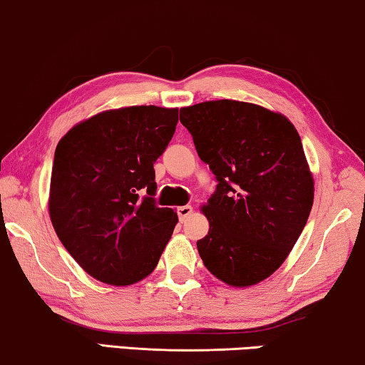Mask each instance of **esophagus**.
I'll list each match as a JSON object with an SVG mask.
<instances>
[{
	"mask_svg": "<svg viewBox=\"0 0 365 365\" xmlns=\"http://www.w3.org/2000/svg\"><path fill=\"white\" fill-rule=\"evenodd\" d=\"M177 213H178V217H180V221H187L188 217L192 216L193 208L190 205H185V206H180V208H177Z\"/></svg>",
	"mask_w": 365,
	"mask_h": 365,
	"instance_id": "34e87169",
	"label": "esophagus"
}]
</instances>
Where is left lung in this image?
Returning <instances> with one entry per match:
<instances>
[{"mask_svg": "<svg viewBox=\"0 0 365 365\" xmlns=\"http://www.w3.org/2000/svg\"><path fill=\"white\" fill-rule=\"evenodd\" d=\"M180 121L217 180L201 206L210 231L200 257L227 285L259 284L284 264L313 206L300 135L284 114L236 100L182 108Z\"/></svg>", "mask_w": 365, "mask_h": 365, "instance_id": "obj_1", "label": "left lung"}]
</instances>
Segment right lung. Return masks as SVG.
I'll list each match as a JSON object with an SVG mask.
<instances>
[{"mask_svg":"<svg viewBox=\"0 0 365 365\" xmlns=\"http://www.w3.org/2000/svg\"><path fill=\"white\" fill-rule=\"evenodd\" d=\"M178 108L101 111L58 140L48 192L53 230L93 279L138 284L157 267L178 216L154 203V162L164 154ZM140 189L148 197L138 198Z\"/></svg>","mask_w":365,"mask_h":365,"instance_id":"1","label":"right lung"}]
</instances>
